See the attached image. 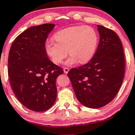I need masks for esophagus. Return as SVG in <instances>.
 Wrapping results in <instances>:
<instances>
[{"label":"esophagus","mask_w":135,"mask_h":135,"mask_svg":"<svg viewBox=\"0 0 135 135\" xmlns=\"http://www.w3.org/2000/svg\"><path fill=\"white\" fill-rule=\"evenodd\" d=\"M64 73H65V74H67L68 72H69V68H67V67L64 68Z\"/></svg>","instance_id":"obj_1"}]
</instances>
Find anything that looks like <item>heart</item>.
<instances>
[{"label":"heart","mask_w":135,"mask_h":135,"mask_svg":"<svg viewBox=\"0 0 135 135\" xmlns=\"http://www.w3.org/2000/svg\"><path fill=\"white\" fill-rule=\"evenodd\" d=\"M52 39L45 42V50L54 64H59L68 55L66 60L69 66L89 62L96 52L99 37L96 30L90 27L75 26L64 28L54 35Z\"/></svg>","instance_id":"heart-1"}]
</instances>
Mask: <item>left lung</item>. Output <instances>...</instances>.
Masks as SVG:
<instances>
[{
	"label": "left lung",
	"instance_id": "obj_1",
	"mask_svg": "<svg viewBox=\"0 0 135 135\" xmlns=\"http://www.w3.org/2000/svg\"><path fill=\"white\" fill-rule=\"evenodd\" d=\"M100 41L92 59L68 73L76 98L85 107L98 108L110 103L122 86L124 74L123 48L113 30L97 25Z\"/></svg>",
	"mask_w": 135,
	"mask_h": 135
}]
</instances>
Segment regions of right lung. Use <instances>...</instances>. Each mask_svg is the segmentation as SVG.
Instances as JSON below:
<instances>
[{
    "label": "right lung",
    "instance_id": "right-lung-1",
    "mask_svg": "<svg viewBox=\"0 0 135 135\" xmlns=\"http://www.w3.org/2000/svg\"><path fill=\"white\" fill-rule=\"evenodd\" d=\"M53 23L29 27L15 39L8 59V74L13 93L29 110L44 112L57 98L56 80L62 69L48 58L45 42Z\"/></svg>",
    "mask_w": 135,
    "mask_h": 135
}]
</instances>
